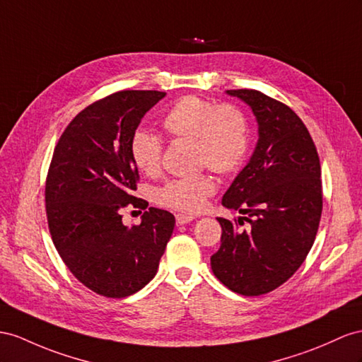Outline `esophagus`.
Instances as JSON below:
<instances>
[{
	"mask_svg": "<svg viewBox=\"0 0 362 362\" xmlns=\"http://www.w3.org/2000/svg\"><path fill=\"white\" fill-rule=\"evenodd\" d=\"M194 218H196V217L187 216V214H177V216H175V223H177V226H182V225L189 223V221H192Z\"/></svg>",
	"mask_w": 362,
	"mask_h": 362,
	"instance_id": "obj_1",
	"label": "esophagus"
}]
</instances>
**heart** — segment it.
<instances>
[{
    "label": "heart",
    "mask_w": 362,
    "mask_h": 362,
    "mask_svg": "<svg viewBox=\"0 0 362 362\" xmlns=\"http://www.w3.org/2000/svg\"><path fill=\"white\" fill-rule=\"evenodd\" d=\"M165 132L173 137L189 139L197 144V163L218 174L235 173L245 162L251 132L247 117L235 105L185 96L163 117ZM163 144L160 137L137 129L129 141V156L136 168L154 174L160 168ZM216 185L206 174L196 177L173 179L157 189L156 199L162 206L182 212H199L206 199L214 194Z\"/></svg>",
    "instance_id": "obj_1"
}]
</instances>
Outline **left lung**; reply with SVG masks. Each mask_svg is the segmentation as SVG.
<instances>
[{"label":"left lung","instance_id":"1","mask_svg":"<svg viewBox=\"0 0 362 362\" xmlns=\"http://www.w3.org/2000/svg\"><path fill=\"white\" fill-rule=\"evenodd\" d=\"M251 107L258 141L251 159L221 199L235 223L217 217L221 245L212 272L246 296L276 289L296 272L315 242L322 211L321 166L308 128L293 111L257 90H226Z\"/></svg>","mask_w":362,"mask_h":362}]
</instances>
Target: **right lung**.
I'll use <instances>...</instances> for the list:
<instances>
[{
    "mask_svg": "<svg viewBox=\"0 0 362 362\" xmlns=\"http://www.w3.org/2000/svg\"><path fill=\"white\" fill-rule=\"evenodd\" d=\"M166 93L124 90L96 100L64 129L45 182V211L62 262L90 291L125 298L150 283L175 218L148 208L141 225L125 226L120 211L145 209L133 196L139 179L129 141Z\"/></svg>",
    "mask_w": 362,
    "mask_h": 362,
    "instance_id": "1",
    "label": "right lung"
}]
</instances>
